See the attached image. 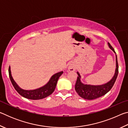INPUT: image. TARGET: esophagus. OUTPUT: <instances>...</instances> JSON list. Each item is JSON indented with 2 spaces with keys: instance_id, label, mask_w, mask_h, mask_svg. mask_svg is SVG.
I'll list each match as a JSON object with an SVG mask.
<instances>
[{
  "instance_id": "1",
  "label": "esophagus",
  "mask_w": 128,
  "mask_h": 128,
  "mask_svg": "<svg viewBox=\"0 0 128 128\" xmlns=\"http://www.w3.org/2000/svg\"><path fill=\"white\" fill-rule=\"evenodd\" d=\"M76 69V65L73 62H70L68 66V70L70 71H75Z\"/></svg>"
}]
</instances>
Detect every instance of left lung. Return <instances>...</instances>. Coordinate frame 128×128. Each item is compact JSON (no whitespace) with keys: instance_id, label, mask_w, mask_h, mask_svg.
<instances>
[{"instance_id":"obj_1","label":"left lung","mask_w":128,"mask_h":128,"mask_svg":"<svg viewBox=\"0 0 128 128\" xmlns=\"http://www.w3.org/2000/svg\"><path fill=\"white\" fill-rule=\"evenodd\" d=\"M108 47L110 48L115 54L116 56V69L115 72L112 79L107 82V83L99 85H92L83 84L81 81V76L80 73L77 72V73L78 76L77 77V81L75 85V90L77 94L81 98L88 99V100H92L99 97L102 96L109 92L114 86V82L118 77V58L113 47L111 46L110 43L108 42Z\"/></svg>"}]
</instances>
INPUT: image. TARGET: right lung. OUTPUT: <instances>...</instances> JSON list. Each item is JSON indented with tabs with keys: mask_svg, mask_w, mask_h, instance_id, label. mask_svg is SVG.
Here are the masks:
<instances>
[{
	"mask_svg": "<svg viewBox=\"0 0 128 128\" xmlns=\"http://www.w3.org/2000/svg\"><path fill=\"white\" fill-rule=\"evenodd\" d=\"M9 72L10 78L11 81L13 86L17 92L20 94L21 96L24 97L25 98L32 99V100H39V99H42L44 98H46L47 96L50 95L52 93L55 89L56 84L58 81V79L60 77L63 72H61L56 73L54 74L52 76L48 82L40 88H36L34 90H24L18 86V85L16 84V82L14 81V80L11 74V70H10V66H9Z\"/></svg>",
	"mask_w": 128,
	"mask_h": 128,
	"instance_id": "1",
	"label": "right lung"
}]
</instances>
